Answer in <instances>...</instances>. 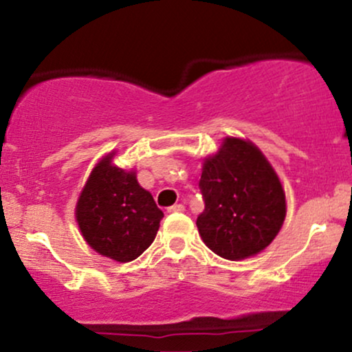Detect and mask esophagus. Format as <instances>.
I'll return each instance as SVG.
<instances>
[{
  "mask_svg": "<svg viewBox=\"0 0 352 352\" xmlns=\"http://www.w3.org/2000/svg\"><path fill=\"white\" fill-rule=\"evenodd\" d=\"M185 207L182 204H177V205H172V207L167 208V213H180L184 212Z\"/></svg>",
  "mask_w": 352,
  "mask_h": 352,
  "instance_id": "1",
  "label": "esophagus"
}]
</instances>
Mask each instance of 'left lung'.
Returning a JSON list of instances; mask_svg holds the SVG:
<instances>
[{
    "mask_svg": "<svg viewBox=\"0 0 352 352\" xmlns=\"http://www.w3.org/2000/svg\"><path fill=\"white\" fill-rule=\"evenodd\" d=\"M205 210L197 218L201 240L225 260H245L274 240L286 217L285 190L253 142L227 137L205 159L200 179Z\"/></svg>",
    "mask_w": 352,
    "mask_h": 352,
    "instance_id": "1",
    "label": "left lung"
}]
</instances>
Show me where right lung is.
Returning a JSON list of instances; mask_svg holds the SVG:
<instances>
[{
    "label": "right lung",
    "mask_w": 352,
    "mask_h": 352,
    "mask_svg": "<svg viewBox=\"0 0 352 352\" xmlns=\"http://www.w3.org/2000/svg\"><path fill=\"white\" fill-rule=\"evenodd\" d=\"M114 155L107 153L92 168L76 205V220L94 252L127 263L151 246L164 213L134 170L112 164Z\"/></svg>",
    "instance_id": "right-lung-1"
}]
</instances>
